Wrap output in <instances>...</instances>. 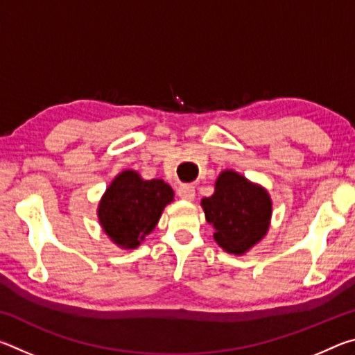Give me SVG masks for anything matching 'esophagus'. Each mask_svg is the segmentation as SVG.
<instances>
[{
    "mask_svg": "<svg viewBox=\"0 0 355 355\" xmlns=\"http://www.w3.org/2000/svg\"><path fill=\"white\" fill-rule=\"evenodd\" d=\"M177 194H178L180 199L191 202V200H194V197H196V189H194V186L182 184V186H178Z\"/></svg>",
    "mask_w": 355,
    "mask_h": 355,
    "instance_id": "esophagus-1",
    "label": "esophagus"
}]
</instances>
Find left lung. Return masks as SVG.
Instances as JSON below:
<instances>
[{
    "instance_id": "obj_1",
    "label": "left lung",
    "mask_w": 355,
    "mask_h": 355,
    "mask_svg": "<svg viewBox=\"0 0 355 355\" xmlns=\"http://www.w3.org/2000/svg\"><path fill=\"white\" fill-rule=\"evenodd\" d=\"M214 241L228 254L243 255L266 235L272 214L268 191L235 171H224L216 180L214 194L202 199Z\"/></svg>"
}]
</instances>
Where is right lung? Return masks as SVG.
Masks as SVG:
<instances>
[{"mask_svg":"<svg viewBox=\"0 0 355 355\" xmlns=\"http://www.w3.org/2000/svg\"><path fill=\"white\" fill-rule=\"evenodd\" d=\"M172 200L173 191L161 178L144 180L136 171H123L98 203L100 225L119 248L136 249Z\"/></svg>","mask_w":355,"mask_h":355,"instance_id":"right-lung-1","label":"right lung"}]
</instances>
